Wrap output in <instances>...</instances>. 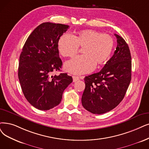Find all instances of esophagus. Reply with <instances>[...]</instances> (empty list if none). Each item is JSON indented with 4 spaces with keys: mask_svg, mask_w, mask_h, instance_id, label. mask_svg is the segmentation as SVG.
I'll use <instances>...</instances> for the list:
<instances>
[{
    "mask_svg": "<svg viewBox=\"0 0 149 149\" xmlns=\"http://www.w3.org/2000/svg\"><path fill=\"white\" fill-rule=\"evenodd\" d=\"M80 79H82V77H81V78H79V77H78V76H73V82H76L77 81L79 80Z\"/></svg>",
    "mask_w": 149,
    "mask_h": 149,
    "instance_id": "34e87169",
    "label": "esophagus"
}]
</instances>
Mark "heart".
I'll return each instance as SVG.
<instances>
[{
  "instance_id": "1",
  "label": "heart",
  "mask_w": 149,
  "mask_h": 149,
  "mask_svg": "<svg viewBox=\"0 0 149 149\" xmlns=\"http://www.w3.org/2000/svg\"><path fill=\"white\" fill-rule=\"evenodd\" d=\"M114 46V40L108 34L94 30H84L74 36L65 33L59 38L57 48L66 57H74L83 47L84 55L76 57L65 64V70L71 73L82 74L91 72L95 67L100 66L109 58Z\"/></svg>"
}]
</instances>
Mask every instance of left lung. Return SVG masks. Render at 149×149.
<instances>
[{"label":"left lung","mask_w":149,"mask_h":149,"mask_svg":"<svg viewBox=\"0 0 149 149\" xmlns=\"http://www.w3.org/2000/svg\"><path fill=\"white\" fill-rule=\"evenodd\" d=\"M114 55L100 72L86 76L82 104L88 111L102 114L115 108L123 99L132 79V56L125 40L114 34Z\"/></svg>","instance_id":"left-lung-1"}]
</instances>
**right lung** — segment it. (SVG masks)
I'll return each instance as SVG.
<instances>
[{"mask_svg":"<svg viewBox=\"0 0 149 149\" xmlns=\"http://www.w3.org/2000/svg\"><path fill=\"white\" fill-rule=\"evenodd\" d=\"M69 26L44 22L29 35L19 57L18 78L26 100L46 111L61 103L64 90L73 81L67 73L52 76L62 67L58 40Z\"/></svg>","mask_w":149,"mask_h":149,"instance_id":"right-lung-1","label":"right lung"}]
</instances>
